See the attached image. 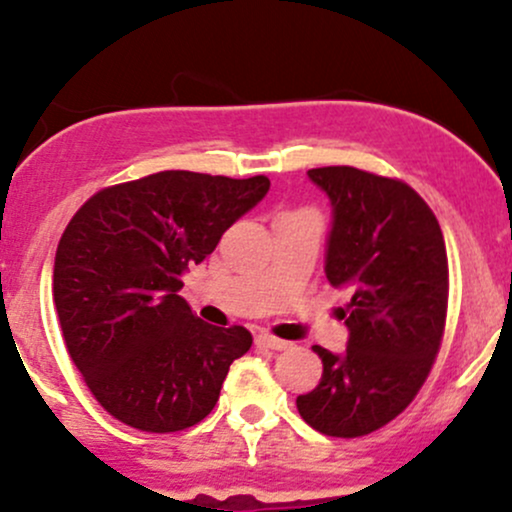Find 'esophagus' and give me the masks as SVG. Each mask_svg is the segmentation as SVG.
<instances>
[{"label": "esophagus", "instance_id": "34e87169", "mask_svg": "<svg viewBox=\"0 0 512 512\" xmlns=\"http://www.w3.org/2000/svg\"><path fill=\"white\" fill-rule=\"evenodd\" d=\"M255 344L260 346V349H272V351H284V349H289V346H291V342L276 339V337H272V334H257Z\"/></svg>", "mask_w": 512, "mask_h": 512}]
</instances>
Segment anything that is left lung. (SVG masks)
Returning <instances> with one entry per match:
<instances>
[{
  "label": "left lung",
  "mask_w": 512,
  "mask_h": 512,
  "mask_svg": "<svg viewBox=\"0 0 512 512\" xmlns=\"http://www.w3.org/2000/svg\"><path fill=\"white\" fill-rule=\"evenodd\" d=\"M332 204L325 274L349 289L344 354L313 346L322 378L296 407L325 436L358 438L409 407L428 378L448 313L438 219L404 182L351 166L308 170Z\"/></svg>",
  "instance_id": "1"
}]
</instances>
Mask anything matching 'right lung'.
Instances as JSON below:
<instances>
[{
	"mask_svg": "<svg viewBox=\"0 0 512 512\" xmlns=\"http://www.w3.org/2000/svg\"><path fill=\"white\" fill-rule=\"evenodd\" d=\"M269 180L163 170L105 187L64 228L52 296L74 366L101 407L146 433L199 424L245 327H214L180 296L182 272L262 202Z\"/></svg>",
	"mask_w": 512,
	"mask_h": 512,
	"instance_id": "1",
	"label": "right lung"
}]
</instances>
